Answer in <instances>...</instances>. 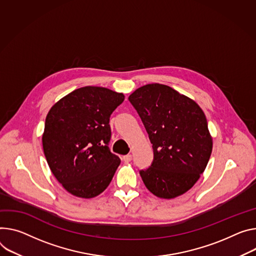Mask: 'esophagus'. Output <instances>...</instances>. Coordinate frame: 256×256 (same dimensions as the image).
I'll return each instance as SVG.
<instances>
[{
    "label": "esophagus",
    "instance_id": "esophagus-1",
    "mask_svg": "<svg viewBox=\"0 0 256 256\" xmlns=\"http://www.w3.org/2000/svg\"><path fill=\"white\" fill-rule=\"evenodd\" d=\"M132 159V156L130 155V154H128V155H124V157H122V160L124 161V162H126V164H128V162H130V160Z\"/></svg>",
    "mask_w": 256,
    "mask_h": 256
}]
</instances>
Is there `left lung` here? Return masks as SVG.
<instances>
[{
    "mask_svg": "<svg viewBox=\"0 0 256 256\" xmlns=\"http://www.w3.org/2000/svg\"><path fill=\"white\" fill-rule=\"evenodd\" d=\"M128 100L138 111L152 143L154 159L141 178L162 199L189 191L206 168L212 136L206 116L191 98L161 84L136 88Z\"/></svg>",
    "mask_w": 256,
    "mask_h": 256,
    "instance_id": "1",
    "label": "left lung"
}]
</instances>
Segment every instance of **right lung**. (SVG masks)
<instances>
[{
  "label": "right lung",
  "mask_w": 256,
  "mask_h": 256,
  "mask_svg": "<svg viewBox=\"0 0 256 256\" xmlns=\"http://www.w3.org/2000/svg\"><path fill=\"white\" fill-rule=\"evenodd\" d=\"M124 100L122 92L103 86H82L49 110L42 138L49 168L74 196L94 198L109 186L120 164L108 143L111 113Z\"/></svg>",
  "instance_id": "obj_1"
}]
</instances>
